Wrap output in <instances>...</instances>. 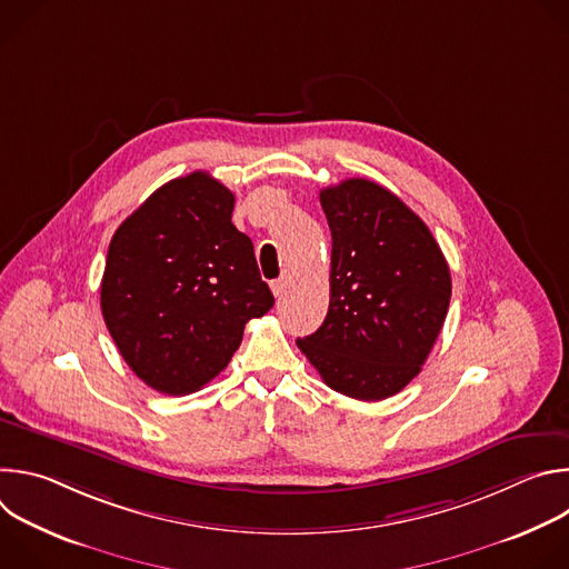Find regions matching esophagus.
<instances>
[{
    "mask_svg": "<svg viewBox=\"0 0 569 569\" xmlns=\"http://www.w3.org/2000/svg\"><path fill=\"white\" fill-rule=\"evenodd\" d=\"M288 281H290L288 277H279V279H274V281L270 283L274 297H283V292H286V288H288Z\"/></svg>",
    "mask_w": 569,
    "mask_h": 569,
    "instance_id": "34e87169",
    "label": "esophagus"
}]
</instances>
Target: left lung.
Masks as SVG:
<instances>
[{"label": "left lung", "instance_id": "left-lung-1", "mask_svg": "<svg viewBox=\"0 0 569 569\" xmlns=\"http://www.w3.org/2000/svg\"><path fill=\"white\" fill-rule=\"evenodd\" d=\"M331 250V301L297 340L331 389L382 400L419 376L450 303V268L428 224L385 187L351 178L321 189Z\"/></svg>", "mask_w": 569, "mask_h": 569}]
</instances>
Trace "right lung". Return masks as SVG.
I'll use <instances>...</instances> for the list:
<instances>
[{"label": "right lung", "mask_w": 569, "mask_h": 569, "mask_svg": "<svg viewBox=\"0 0 569 569\" xmlns=\"http://www.w3.org/2000/svg\"><path fill=\"white\" fill-rule=\"evenodd\" d=\"M231 211L233 193L196 171L159 187L110 240L106 327L128 367L161 393L184 396L213 380L246 323L274 306Z\"/></svg>", "instance_id": "add662e5"}]
</instances>
